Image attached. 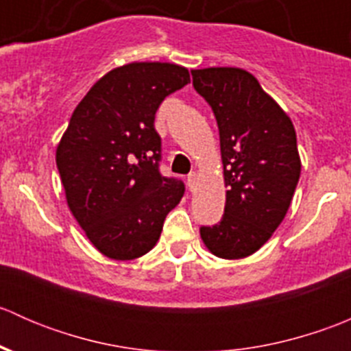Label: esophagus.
<instances>
[{
    "instance_id": "esophagus-1",
    "label": "esophagus",
    "mask_w": 351,
    "mask_h": 351,
    "mask_svg": "<svg viewBox=\"0 0 351 351\" xmlns=\"http://www.w3.org/2000/svg\"><path fill=\"white\" fill-rule=\"evenodd\" d=\"M193 183H195V173H189V176H186V185H189L190 190H193Z\"/></svg>"
}]
</instances>
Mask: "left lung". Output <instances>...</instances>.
I'll return each mask as SVG.
<instances>
[{"label": "left lung", "mask_w": 351, "mask_h": 351, "mask_svg": "<svg viewBox=\"0 0 351 351\" xmlns=\"http://www.w3.org/2000/svg\"><path fill=\"white\" fill-rule=\"evenodd\" d=\"M192 77L217 120L228 186L224 215L202 226V241L215 256L238 260L260 250L289 210L300 176L295 129L247 71L207 67Z\"/></svg>", "instance_id": "obj_1"}]
</instances>
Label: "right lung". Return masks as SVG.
<instances>
[{"mask_svg":"<svg viewBox=\"0 0 351 351\" xmlns=\"http://www.w3.org/2000/svg\"><path fill=\"white\" fill-rule=\"evenodd\" d=\"M190 83L185 67L132 62L93 84L69 120L56 153L66 200L100 253L134 260L153 250L171 208L185 193L159 171L156 112Z\"/></svg>","mask_w":351,"mask_h":351,"instance_id":"obj_1","label":"right lung"}]
</instances>
